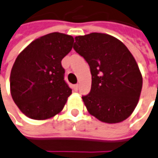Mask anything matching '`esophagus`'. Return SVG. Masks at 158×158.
Returning <instances> with one entry per match:
<instances>
[{
  "label": "esophagus",
  "instance_id": "34e87169",
  "mask_svg": "<svg viewBox=\"0 0 158 158\" xmlns=\"http://www.w3.org/2000/svg\"><path fill=\"white\" fill-rule=\"evenodd\" d=\"M73 89L75 90V91H77V89H78V84L73 85Z\"/></svg>",
  "mask_w": 158,
  "mask_h": 158
}]
</instances>
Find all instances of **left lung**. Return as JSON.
Instances as JSON below:
<instances>
[{
	"label": "left lung",
	"instance_id": "1",
	"mask_svg": "<svg viewBox=\"0 0 158 158\" xmlns=\"http://www.w3.org/2000/svg\"><path fill=\"white\" fill-rule=\"evenodd\" d=\"M74 50L90 68V93L82 101L91 115L114 124L127 119L135 109L143 78L135 58L120 40L92 32L75 38Z\"/></svg>",
	"mask_w": 158,
	"mask_h": 158
}]
</instances>
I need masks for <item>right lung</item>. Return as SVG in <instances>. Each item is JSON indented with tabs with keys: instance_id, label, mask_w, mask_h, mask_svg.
<instances>
[{
	"instance_id": "obj_1",
	"label": "right lung",
	"mask_w": 158,
	"mask_h": 158,
	"mask_svg": "<svg viewBox=\"0 0 158 158\" xmlns=\"http://www.w3.org/2000/svg\"><path fill=\"white\" fill-rule=\"evenodd\" d=\"M72 36H42L17 56L10 74L12 98L28 118H50L63 110L72 90L64 81L61 61L72 49Z\"/></svg>"
}]
</instances>
